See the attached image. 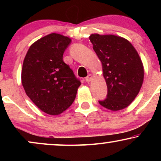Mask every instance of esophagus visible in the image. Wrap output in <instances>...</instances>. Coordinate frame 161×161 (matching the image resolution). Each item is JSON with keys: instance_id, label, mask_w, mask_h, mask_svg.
I'll return each instance as SVG.
<instances>
[{"instance_id": "34e87169", "label": "esophagus", "mask_w": 161, "mask_h": 161, "mask_svg": "<svg viewBox=\"0 0 161 161\" xmlns=\"http://www.w3.org/2000/svg\"><path fill=\"white\" fill-rule=\"evenodd\" d=\"M92 75H91V74H89L88 75V76L86 77V81L87 82H91L92 81Z\"/></svg>"}]
</instances>
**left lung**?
I'll list each match as a JSON object with an SVG mask.
<instances>
[{
	"instance_id": "left-lung-1",
	"label": "left lung",
	"mask_w": 161,
	"mask_h": 161,
	"mask_svg": "<svg viewBox=\"0 0 161 161\" xmlns=\"http://www.w3.org/2000/svg\"><path fill=\"white\" fill-rule=\"evenodd\" d=\"M89 39L102 63L108 95L101 106L116 111L128 107L138 95L144 79V67L132 44L114 35L92 34Z\"/></svg>"
}]
</instances>
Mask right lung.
Here are the masks:
<instances>
[{"mask_svg":"<svg viewBox=\"0 0 161 161\" xmlns=\"http://www.w3.org/2000/svg\"><path fill=\"white\" fill-rule=\"evenodd\" d=\"M71 39L51 33L29 47L22 69V84L28 97L43 112L58 115L73 104L81 82L63 55Z\"/></svg>","mask_w":161,"mask_h":161,"instance_id":"1","label":"right lung"}]
</instances>
